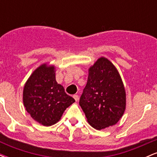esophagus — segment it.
<instances>
[{"label":"esophagus","mask_w":157,"mask_h":157,"mask_svg":"<svg viewBox=\"0 0 157 157\" xmlns=\"http://www.w3.org/2000/svg\"><path fill=\"white\" fill-rule=\"evenodd\" d=\"M73 97H74V98H75V100H76V102H77V101H78V99H79V97H78V95H77V94L74 95Z\"/></svg>","instance_id":"1"}]
</instances>
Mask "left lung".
Segmentation results:
<instances>
[{
  "label": "left lung",
  "instance_id": "left-lung-1",
  "mask_svg": "<svg viewBox=\"0 0 157 157\" xmlns=\"http://www.w3.org/2000/svg\"><path fill=\"white\" fill-rule=\"evenodd\" d=\"M80 105L88 122L97 130L117 124L125 112V86L117 68L106 57H100L89 67Z\"/></svg>",
  "mask_w": 157,
  "mask_h": 157
}]
</instances>
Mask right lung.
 Listing matches in <instances>:
<instances>
[{
	"mask_svg": "<svg viewBox=\"0 0 157 157\" xmlns=\"http://www.w3.org/2000/svg\"><path fill=\"white\" fill-rule=\"evenodd\" d=\"M23 102L34 120L42 125L51 126L60 120L65 110L75 100L56 81L55 66L43 63L25 83Z\"/></svg>",
	"mask_w": 157,
	"mask_h": 157,
	"instance_id": "1",
	"label": "right lung"
}]
</instances>
